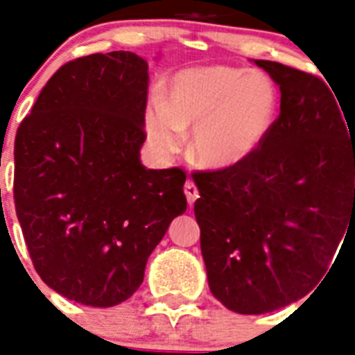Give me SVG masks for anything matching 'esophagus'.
Listing matches in <instances>:
<instances>
[{"label":"esophagus","instance_id":"obj_1","mask_svg":"<svg viewBox=\"0 0 355 355\" xmlns=\"http://www.w3.org/2000/svg\"><path fill=\"white\" fill-rule=\"evenodd\" d=\"M184 193H186V199H188V205L191 206L195 200L199 199V189L195 186L193 180H188V182L184 184Z\"/></svg>","mask_w":355,"mask_h":355}]
</instances>
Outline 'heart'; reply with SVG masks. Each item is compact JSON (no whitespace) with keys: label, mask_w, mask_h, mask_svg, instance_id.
<instances>
[{"label":"heart","mask_w":355,"mask_h":355,"mask_svg":"<svg viewBox=\"0 0 355 355\" xmlns=\"http://www.w3.org/2000/svg\"><path fill=\"white\" fill-rule=\"evenodd\" d=\"M276 90L263 73L232 66L178 71L166 101L155 97L145 110V132L153 149L175 155L186 128H193L189 153L199 166L228 169L263 144L276 119Z\"/></svg>","instance_id":"1"}]
</instances>
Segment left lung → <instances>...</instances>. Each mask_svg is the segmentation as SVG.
Listing matches in <instances>:
<instances>
[{
    "label": "left lung",
    "instance_id": "1",
    "mask_svg": "<svg viewBox=\"0 0 355 355\" xmlns=\"http://www.w3.org/2000/svg\"><path fill=\"white\" fill-rule=\"evenodd\" d=\"M254 62L280 86V116L245 162L193 173L210 291L243 315L313 291L355 225V123L319 77Z\"/></svg>",
    "mask_w": 355,
    "mask_h": 355
}]
</instances>
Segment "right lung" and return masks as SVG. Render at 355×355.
Listing matches in <instances>:
<instances>
[{
    "mask_svg": "<svg viewBox=\"0 0 355 355\" xmlns=\"http://www.w3.org/2000/svg\"><path fill=\"white\" fill-rule=\"evenodd\" d=\"M112 51L75 58L47 80L14 139V206L36 272L75 302L110 308L186 211V173L147 169L149 73Z\"/></svg>",
    "mask_w": 355,
    "mask_h": 355,
    "instance_id": "add662e5",
    "label": "right lung"
}]
</instances>
